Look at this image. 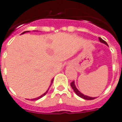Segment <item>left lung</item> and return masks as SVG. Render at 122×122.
<instances>
[{
	"instance_id": "obj_1",
	"label": "left lung",
	"mask_w": 122,
	"mask_h": 122,
	"mask_svg": "<svg viewBox=\"0 0 122 122\" xmlns=\"http://www.w3.org/2000/svg\"><path fill=\"white\" fill-rule=\"evenodd\" d=\"M99 40L100 42L103 43V44H105L107 46V42H106V41H104V40H103L102 38H100L99 37ZM71 87L73 88V91H75V93H76V95H77L78 97H81L82 98H84V99H85V100H94L95 98H96L95 97H88V96H86V95H84V94H82V92H80L77 89V88L76 87V86H75V81H73V82H71Z\"/></svg>"
}]
</instances>
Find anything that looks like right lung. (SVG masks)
Returning <instances> with one entry per match:
<instances>
[{
    "label": "right lung",
    "instance_id": "obj_1",
    "mask_svg": "<svg viewBox=\"0 0 122 122\" xmlns=\"http://www.w3.org/2000/svg\"><path fill=\"white\" fill-rule=\"evenodd\" d=\"M26 32H30V31H24V32H23V33L22 34H24V33H26ZM53 79L51 80V84H50V86H49V87H51V85H52V84H53ZM49 89H47V90L46 91V92H44V93L43 95H41V96H40V97H38V98H33V99H31V100H37L40 99V98H42V97H44V96H45V95H46V93H47V92H48V90H49Z\"/></svg>",
    "mask_w": 122,
    "mask_h": 122
}]
</instances>
